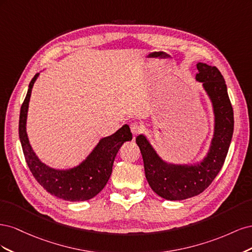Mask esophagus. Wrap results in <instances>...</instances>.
<instances>
[{
    "mask_svg": "<svg viewBox=\"0 0 252 252\" xmlns=\"http://www.w3.org/2000/svg\"><path fill=\"white\" fill-rule=\"evenodd\" d=\"M130 130H131L132 134L136 135L142 131V126L139 123H136V122H132V123L130 124Z\"/></svg>",
    "mask_w": 252,
    "mask_h": 252,
    "instance_id": "1",
    "label": "esophagus"
}]
</instances>
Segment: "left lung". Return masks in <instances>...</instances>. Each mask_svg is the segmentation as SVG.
Here are the masks:
<instances>
[{
  "instance_id": "1",
  "label": "left lung",
  "mask_w": 252,
  "mask_h": 252,
  "mask_svg": "<svg viewBox=\"0 0 252 252\" xmlns=\"http://www.w3.org/2000/svg\"><path fill=\"white\" fill-rule=\"evenodd\" d=\"M196 80L203 82L216 114V130L207 157L199 165L181 166L163 162L144 135L135 139L141 150L145 175L154 191L170 201L185 200L202 193L222 169L233 133V109L222 73L216 66L196 65Z\"/></svg>"
}]
</instances>
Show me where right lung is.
I'll return each mask as SVG.
<instances>
[{
    "instance_id": "1",
    "label": "right lung",
    "mask_w": 252,
    "mask_h": 252,
    "mask_svg": "<svg viewBox=\"0 0 252 252\" xmlns=\"http://www.w3.org/2000/svg\"><path fill=\"white\" fill-rule=\"evenodd\" d=\"M35 74L29 84L24 102L22 104L19 121V135L26 163L36 182L52 195L70 202L93 199L107 184L112 165L119 149L127 141L132 140L128 125L107 138L102 139L90 156L80 166L70 170H56L43 164L36 158L27 138L26 118L32 89L37 78Z\"/></svg>"
}]
</instances>
